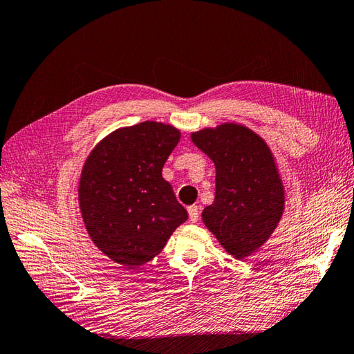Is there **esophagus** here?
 I'll use <instances>...</instances> for the list:
<instances>
[{
    "label": "esophagus",
    "instance_id": "34e87169",
    "mask_svg": "<svg viewBox=\"0 0 354 354\" xmlns=\"http://www.w3.org/2000/svg\"><path fill=\"white\" fill-rule=\"evenodd\" d=\"M187 210H189V219L192 221V223H196V221L199 219V207L190 205Z\"/></svg>",
    "mask_w": 354,
    "mask_h": 354
}]
</instances>
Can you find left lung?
<instances>
[{
  "mask_svg": "<svg viewBox=\"0 0 354 354\" xmlns=\"http://www.w3.org/2000/svg\"><path fill=\"white\" fill-rule=\"evenodd\" d=\"M216 167L213 204L204 224L225 250L242 259L270 238L283 212V189L272 151L250 129L224 124L192 135Z\"/></svg>",
  "mask_w": 354,
  "mask_h": 354,
  "instance_id": "obj_1",
  "label": "left lung"
}]
</instances>
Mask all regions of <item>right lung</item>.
<instances>
[{"mask_svg": "<svg viewBox=\"0 0 354 354\" xmlns=\"http://www.w3.org/2000/svg\"><path fill=\"white\" fill-rule=\"evenodd\" d=\"M181 133L153 121L120 129L90 153L80 205L90 238L126 268L153 259L187 219L162 167Z\"/></svg>", "mask_w": 354, "mask_h": 354, "instance_id": "obj_1", "label": "right lung"}]
</instances>
